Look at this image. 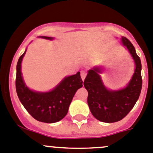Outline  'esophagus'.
<instances>
[{
  "mask_svg": "<svg viewBox=\"0 0 153 153\" xmlns=\"http://www.w3.org/2000/svg\"><path fill=\"white\" fill-rule=\"evenodd\" d=\"M86 76V73L85 71H81V78H82L83 81H84V79H85Z\"/></svg>",
  "mask_w": 153,
  "mask_h": 153,
  "instance_id": "obj_1",
  "label": "esophagus"
}]
</instances>
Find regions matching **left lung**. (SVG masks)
Listing matches in <instances>:
<instances>
[{
    "mask_svg": "<svg viewBox=\"0 0 153 153\" xmlns=\"http://www.w3.org/2000/svg\"><path fill=\"white\" fill-rule=\"evenodd\" d=\"M121 40L135 64V72L126 87L118 91L108 90L101 81L100 67L90 69L84 81L88 92L89 109L92 115L102 122L113 123L122 120L135 106L142 88L141 59L132 43L125 37Z\"/></svg>",
    "mask_w": 153,
    "mask_h": 153,
    "instance_id": "8db88e82",
    "label": "left lung"
}]
</instances>
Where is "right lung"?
Returning a JSON list of instances; mask_svg holds the SVG:
<instances>
[{"instance_id":"right-lung-1","label":"right lung","mask_w":153,"mask_h":153,"mask_svg":"<svg viewBox=\"0 0 153 153\" xmlns=\"http://www.w3.org/2000/svg\"><path fill=\"white\" fill-rule=\"evenodd\" d=\"M42 38L52 39L49 37ZM26 51L20 56L17 64L15 87L18 98L27 112L37 121L44 123L58 122L66 116L75 92L82 87L83 81L80 72L66 77L50 92H34L25 85L21 75V61Z\"/></svg>"}]
</instances>
